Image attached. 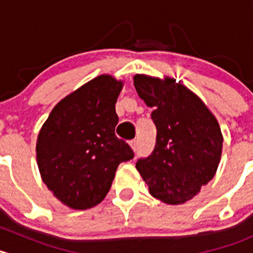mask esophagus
<instances>
[{"instance_id":"esophagus-1","label":"esophagus","mask_w":253,"mask_h":253,"mask_svg":"<svg viewBox=\"0 0 253 253\" xmlns=\"http://www.w3.org/2000/svg\"><path fill=\"white\" fill-rule=\"evenodd\" d=\"M129 145H131L132 149L136 152V150L138 149V139H132V141L129 142Z\"/></svg>"}]
</instances>
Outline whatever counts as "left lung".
Masks as SVG:
<instances>
[{
	"instance_id": "left-lung-1",
	"label": "left lung",
	"mask_w": 253,
	"mask_h": 253,
	"mask_svg": "<svg viewBox=\"0 0 253 253\" xmlns=\"http://www.w3.org/2000/svg\"><path fill=\"white\" fill-rule=\"evenodd\" d=\"M139 98L153 108L157 143L136 168L149 193L167 205L192 200L215 175L223 134L215 116L187 86L176 79L136 75Z\"/></svg>"
}]
</instances>
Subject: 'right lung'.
Returning a JSON list of instances; mask_svg holds the SVG:
<instances>
[{
    "mask_svg": "<svg viewBox=\"0 0 253 253\" xmlns=\"http://www.w3.org/2000/svg\"><path fill=\"white\" fill-rule=\"evenodd\" d=\"M124 82L101 75L58 101L37 139L42 182L72 209L91 208L108 195L120 163L133 158L115 134V104Z\"/></svg>",
    "mask_w": 253,
    "mask_h": 253,
    "instance_id": "add662e5",
    "label": "right lung"
}]
</instances>
